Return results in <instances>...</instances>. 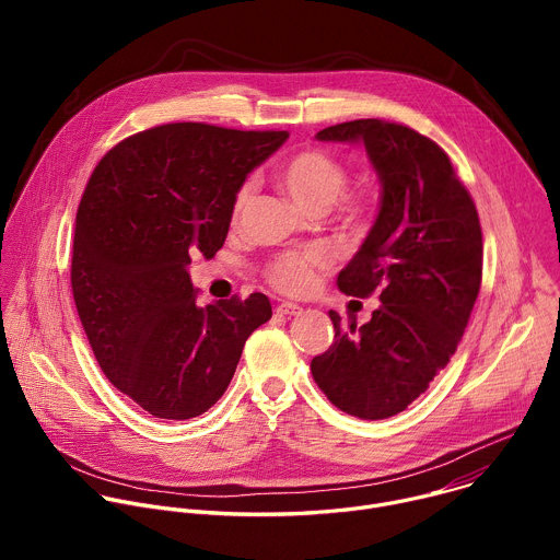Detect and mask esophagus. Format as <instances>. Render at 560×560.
<instances>
[{
	"label": "esophagus",
	"mask_w": 560,
	"mask_h": 560,
	"mask_svg": "<svg viewBox=\"0 0 560 560\" xmlns=\"http://www.w3.org/2000/svg\"><path fill=\"white\" fill-rule=\"evenodd\" d=\"M277 312H279V314H288V316H294V314H301V305L290 303V301H283V303L277 305Z\"/></svg>",
	"instance_id": "1"
}]
</instances>
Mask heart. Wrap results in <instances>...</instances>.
Masks as SVG:
<instances>
[{"instance_id":"heart-1","label":"heart","mask_w":560,"mask_h":560,"mask_svg":"<svg viewBox=\"0 0 560 560\" xmlns=\"http://www.w3.org/2000/svg\"><path fill=\"white\" fill-rule=\"evenodd\" d=\"M285 195L305 212H324L328 206L335 208L337 219L346 228H363V223L372 214V201L363 192H343L348 184V171L326 150L307 148L292 154L288 162L279 168L277 175ZM253 184L246 182L234 192L232 214L234 219L242 214L250 199ZM328 261L326 253L318 248L283 253L275 257L268 268V281L288 294H301L312 285L314 268Z\"/></svg>"}]
</instances>
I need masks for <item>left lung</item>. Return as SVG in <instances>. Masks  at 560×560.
Returning a JSON list of instances; mask_svg holds the SVG:
<instances>
[{
	"label": "left lung",
	"instance_id": "obj_1",
	"mask_svg": "<svg viewBox=\"0 0 560 560\" xmlns=\"http://www.w3.org/2000/svg\"><path fill=\"white\" fill-rule=\"evenodd\" d=\"M316 139L363 143L378 175L376 221L337 285L352 296L381 288V305L359 328H343L330 310L335 343L310 370L339 410L387 419L419 398L456 352L481 288V223L450 156L417 130L357 119Z\"/></svg>",
	"mask_w": 560,
	"mask_h": 560
}]
</instances>
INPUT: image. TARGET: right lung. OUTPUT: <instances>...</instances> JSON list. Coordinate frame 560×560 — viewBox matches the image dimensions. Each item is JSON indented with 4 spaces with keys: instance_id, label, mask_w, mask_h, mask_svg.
Returning <instances> with one entry per match:
<instances>
[{
    "instance_id": "obj_1",
    "label": "right lung",
    "mask_w": 560,
    "mask_h": 560,
    "mask_svg": "<svg viewBox=\"0 0 560 560\" xmlns=\"http://www.w3.org/2000/svg\"><path fill=\"white\" fill-rule=\"evenodd\" d=\"M285 130L164 124L104 154L79 201L70 283L108 381L156 419L186 421L225 392L266 294L197 303L188 266L214 257L248 173Z\"/></svg>"
}]
</instances>
